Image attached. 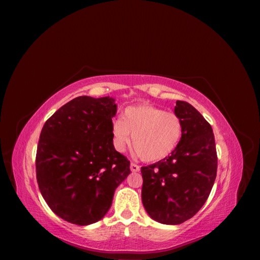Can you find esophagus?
<instances>
[{"label": "esophagus", "mask_w": 260, "mask_h": 260, "mask_svg": "<svg viewBox=\"0 0 260 260\" xmlns=\"http://www.w3.org/2000/svg\"><path fill=\"white\" fill-rule=\"evenodd\" d=\"M140 166H138L137 164H135V162H131L130 164V170L132 171V172H138V171H140Z\"/></svg>", "instance_id": "34e87169"}]
</instances>
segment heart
<instances>
[{
	"label": "heart",
	"instance_id": "obj_1",
	"mask_svg": "<svg viewBox=\"0 0 260 260\" xmlns=\"http://www.w3.org/2000/svg\"><path fill=\"white\" fill-rule=\"evenodd\" d=\"M183 132L180 116L151 104L124 109L122 118L113 122V143L118 152L130 144L145 161L155 162L168 157L177 148Z\"/></svg>",
	"mask_w": 260,
	"mask_h": 260
}]
</instances>
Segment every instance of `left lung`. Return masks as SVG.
<instances>
[{
  "instance_id": "left-lung-1",
  "label": "left lung",
  "mask_w": 260,
  "mask_h": 260,
  "mask_svg": "<svg viewBox=\"0 0 260 260\" xmlns=\"http://www.w3.org/2000/svg\"><path fill=\"white\" fill-rule=\"evenodd\" d=\"M175 113L183 123L177 148L166 158L141 168L143 206L149 217L164 224L192 218L207 201L217 176L210 124L183 101H177Z\"/></svg>"
}]
</instances>
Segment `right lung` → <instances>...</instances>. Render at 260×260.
<instances>
[{
	"label": "right lung",
	"instance_id": "add662e5",
	"mask_svg": "<svg viewBox=\"0 0 260 260\" xmlns=\"http://www.w3.org/2000/svg\"><path fill=\"white\" fill-rule=\"evenodd\" d=\"M115 99L78 96L44 123L36 170L49 207L66 221L88 225L103 218L130 161L113 143Z\"/></svg>",
	"mask_w": 260,
	"mask_h": 260
}]
</instances>
